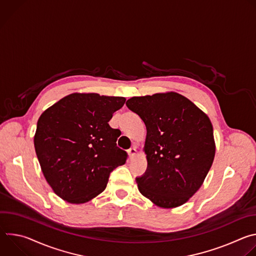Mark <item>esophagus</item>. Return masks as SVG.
<instances>
[{"label":"esophagus","mask_w":256,"mask_h":256,"mask_svg":"<svg viewBox=\"0 0 256 256\" xmlns=\"http://www.w3.org/2000/svg\"><path fill=\"white\" fill-rule=\"evenodd\" d=\"M128 154L130 156V158H134L136 155V147L130 148V150H128Z\"/></svg>","instance_id":"34e87169"}]
</instances>
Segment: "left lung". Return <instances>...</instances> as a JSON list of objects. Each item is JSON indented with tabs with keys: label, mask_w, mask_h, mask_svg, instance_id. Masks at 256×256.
<instances>
[{
	"label": "left lung",
	"mask_w": 256,
	"mask_h": 256,
	"mask_svg": "<svg viewBox=\"0 0 256 256\" xmlns=\"http://www.w3.org/2000/svg\"><path fill=\"white\" fill-rule=\"evenodd\" d=\"M126 106L146 124L148 167L140 192L160 208L186 204L202 186L216 153L208 116L176 92L132 97Z\"/></svg>",
	"instance_id": "8db88e82"
}]
</instances>
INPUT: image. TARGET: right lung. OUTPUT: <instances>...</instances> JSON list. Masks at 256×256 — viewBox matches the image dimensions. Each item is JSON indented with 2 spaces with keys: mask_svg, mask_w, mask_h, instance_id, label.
I'll return each instance as SVG.
<instances>
[{
  "mask_svg": "<svg viewBox=\"0 0 256 256\" xmlns=\"http://www.w3.org/2000/svg\"><path fill=\"white\" fill-rule=\"evenodd\" d=\"M124 97L72 93L48 107L38 122L34 148L54 192L70 204H84L106 188L110 172L126 161L116 146L120 130L108 122Z\"/></svg>",
  "mask_w": 256,
  "mask_h": 256,
  "instance_id": "right-lung-1",
  "label": "right lung"
}]
</instances>
